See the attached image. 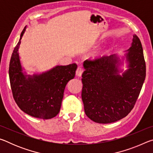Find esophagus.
<instances>
[{
    "label": "esophagus",
    "mask_w": 153,
    "mask_h": 153,
    "mask_svg": "<svg viewBox=\"0 0 153 153\" xmlns=\"http://www.w3.org/2000/svg\"><path fill=\"white\" fill-rule=\"evenodd\" d=\"M83 71H84V69H83L82 66H81V65L78 66V67H77V70H76V76H81L82 73H83Z\"/></svg>",
    "instance_id": "obj_1"
}]
</instances>
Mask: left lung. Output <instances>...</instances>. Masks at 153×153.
Segmentation results:
<instances>
[{"instance_id": "left-lung-1", "label": "left lung", "mask_w": 153, "mask_h": 153, "mask_svg": "<svg viewBox=\"0 0 153 153\" xmlns=\"http://www.w3.org/2000/svg\"><path fill=\"white\" fill-rule=\"evenodd\" d=\"M126 58L129 69L121 76L115 55L86 60L82 74V99L87 117L99 123L115 122L133 109L146 77L140 40L133 35Z\"/></svg>"}]
</instances>
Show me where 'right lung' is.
I'll return each mask as SVG.
<instances>
[{
  "instance_id": "obj_1",
  "label": "right lung",
  "mask_w": 153,
  "mask_h": 153,
  "mask_svg": "<svg viewBox=\"0 0 153 153\" xmlns=\"http://www.w3.org/2000/svg\"><path fill=\"white\" fill-rule=\"evenodd\" d=\"M13 52L9 75L13 97L20 109L33 117L48 120L60 111L65 88L76 74V63L56 66L46 73L26 76L22 73L18 49L25 31Z\"/></svg>"
}]
</instances>
